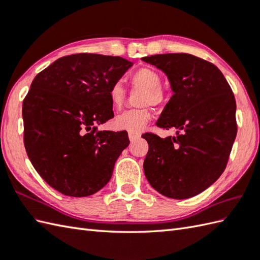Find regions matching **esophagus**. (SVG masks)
<instances>
[{
  "label": "esophagus",
  "instance_id": "1",
  "mask_svg": "<svg viewBox=\"0 0 260 260\" xmlns=\"http://www.w3.org/2000/svg\"><path fill=\"white\" fill-rule=\"evenodd\" d=\"M140 136H141V134L139 133V132H128V137L131 141H135L139 139Z\"/></svg>",
  "mask_w": 260,
  "mask_h": 260
}]
</instances>
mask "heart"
<instances>
[{
    "instance_id": "b5f03b06",
    "label": "heart",
    "mask_w": 260,
    "mask_h": 260,
    "mask_svg": "<svg viewBox=\"0 0 260 260\" xmlns=\"http://www.w3.org/2000/svg\"><path fill=\"white\" fill-rule=\"evenodd\" d=\"M132 82H133L135 87H140L144 89V92L142 93L140 98V105H153V106H156V105L162 103V78L155 70L152 68H141L136 70L132 75ZM108 96L112 106L115 109L120 108L125 97L123 82L120 80L115 81L109 88ZM151 117V110L147 107L129 109L116 116V118L114 119V125L118 129L140 132L144 128L145 125L150 121Z\"/></svg>"
}]
</instances>
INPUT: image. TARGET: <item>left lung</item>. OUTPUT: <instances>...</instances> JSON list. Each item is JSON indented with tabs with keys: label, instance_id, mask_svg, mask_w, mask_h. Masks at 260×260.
Here are the masks:
<instances>
[{
	"label": "left lung",
	"instance_id": "obj_1",
	"mask_svg": "<svg viewBox=\"0 0 260 260\" xmlns=\"http://www.w3.org/2000/svg\"><path fill=\"white\" fill-rule=\"evenodd\" d=\"M167 75L172 97L156 126L178 129L165 139L144 134V173L153 189L171 199L192 198L213 184L227 165L237 135L236 101L214 64L189 53L142 58Z\"/></svg>",
	"mask_w": 260,
	"mask_h": 260
}]
</instances>
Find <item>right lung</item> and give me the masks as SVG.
<instances>
[{"label": "right lung", "instance_id": "obj_1", "mask_svg": "<svg viewBox=\"0 0 260 260\" xmlns=\"http://www.w3.org/2000/svg\"><path fill=\"white\" fill-rule=\"evenodd\" d=\"M133 62L78 53L56 60L33 79L22 105L27 156L47 183L68 197H88L106 185L127 132L96 131L114 117L108 91Z\"/></svg>", "mask_w": 260, "mask_h": 260}]
</instances>
